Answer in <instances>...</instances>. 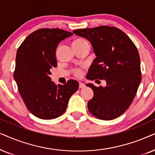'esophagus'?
<instances>
[{
    "label": "esophagus",
    "instance_id": "1",
    "mask_svg": "<svg viewBox=\"0 0 155 155\" xmlns=\"http://www.w3.org/2000/svg\"><path fill=\"white\" fill-rule=\"evenodd\" d=\"M84 87H85V84L81 83V82H80V83H79V88H83Z\"/></svg>",
    "mask_w": 155,
    "mask_h": 155
}]
</instances>
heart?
I'll return each mask as SVG.
<instances>
[{
	"label": "heart",
	"mask_w": 155,
	"mask_h": 155,
	"mask_svg": "<svg viewBox=\"0 0 155 155\" xmlns=\"http://www.w3.org/2000/svg\"><path fill=\"white\" fill-rule=\"evenodd\" d=\"M87 42L85 40H83V39H78V40H76L73 43H77V44H82V43H86ZM74 73H75L76 76H81V71L80 69H75L74 70Z\"/></svg>",
	"instance_id": "obj_1"
}]
</instances>
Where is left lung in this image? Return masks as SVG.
<instances>
[{
	"label": "left lung",
	"instance_id": "1",
	"mask_svg": "<svg viewBox=\"0 0 155 155\" xmlns=\"http://www.w3.org/2000/svg\"><path fill=\"white\" fill-rule=\"evenodd\" d=\"M73 32L89 41L96 56L88 69V79L106 82L105 87L86 84L94 91L88 103V110L104 120L116 118L130 106L141 81L137 47L125 32L115 27L100 26Z\"/></svg>",
	"mask_w": 155,
	"mask_h": 155
}]
</instances>
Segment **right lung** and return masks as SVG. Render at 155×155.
<instances>
[{"instance_id": "obj_1", "label": "right lung", "mask_w": 155, "mask_h": 155, "mask_svg": "<svg viewBox=\"0 0 155 155\" xmlns=\"http://www.w3.org/2000/svg\"><path fill=\"white\" fill-rule=\"evenodd\" d=\"M72 35L58 28L40 29L27 37L18 49L14 79L26 107L39 118L51 120L62 115L79 88L75 80L56 86L50 77L51 69L57 66V46Z\"/></svg>"}]
</instances>
